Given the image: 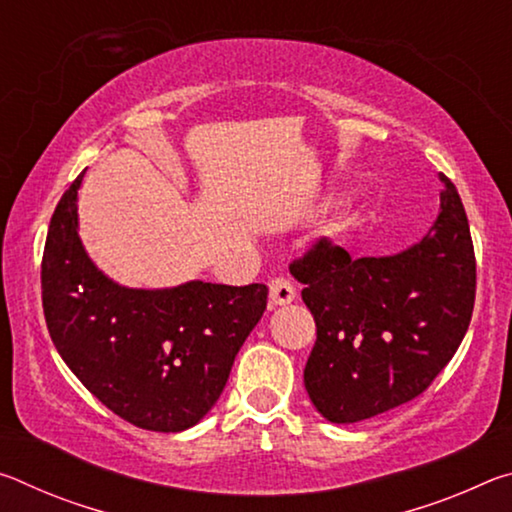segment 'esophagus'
<instances>
[{"label": "esophagus", "instance_id": "esophagus-1", "mask_svg": "<svg viewBox=\"0 0 512 512\" xmlns=\"http://www.w3.org/2000/svg\"><path fill=\"white\" fill-rule=\"evenodd\" d=\"M268 296H271L273 307L289 305V302L296 300V287L287 277H275V280L268 282Z\"/></svg>", "mask_w": 512, "mask_h": 512}]
</instances>
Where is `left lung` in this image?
<instances>
[{"mask_svg":"<svg viewBox=\"0 0 512 512\" xmlns=\"http://www.w3.org/2000/svg\"><path fill=\"white\" fill-rule=\"evenodd\" d=\"M438 178L440 212L418 244L352 259L320 239L291 264L316 320L305 388L329 422H361L411 402L447 366L470 327V225L452 180Z\"/></svg>","mask_w":512,"mask_h":512,"instance_id":"obj_1","label":"left lung"}]
</instances>
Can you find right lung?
I'll use <instances>...</instances> for the list:
<instances>
[{"instance_id": "right-lung-1", "label": "right lung", "mask_w": 512, "mask_h": 512, "mask_svg": "<svg viewBox=\"0 0 512 512\" xmlns=\"http://www.w3.org/2000/svg\"><path fill=\"white\" fill-rule=\"evenodd\" d=\"M74 180L51 216L42 255V307L56 350L81 384L121 420L176 433L219 400L241 345L259 323L264 284L192 280L131 289L108 277L79 237Z\"/></svg>"}]
</instances>
